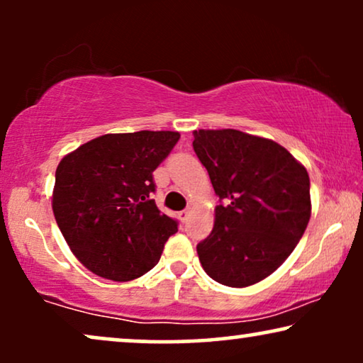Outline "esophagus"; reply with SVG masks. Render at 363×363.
<instances>
[{
  "label": "esophagus",
  "instance_id": "obj_1",
  "mask_svg": "<svg viewBox=\"0 0 363 363\" xmlns=\"http://www.w3.org/2000/svg\"><path fill=\"white\" fill-rule=\"evenodd\" d=\"M190 211H191V208H190V206L185 208V210H183V211H180V218H182V221H186V218H188V215H190Z\"/></svg>",
  "mask_w": 363,
  "mask_h": 363
}]
</instances>
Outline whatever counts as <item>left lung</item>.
I'll return each mask as SVG.
<instances>
[{
	"mask_svg": "<svg viewBox=\"0 0 363 363\" xmlns=\"http://www.w3.org/2000/svg\"><path fill=\"white\" fill-rule=\"evenodd\" d=\"M193 137V150L221 201L213 231L196 246L203 269L230 287L256 284L289 257L304 235L309 175L269 138L233 128H201Z\"/></svg>",
	"mask_w": 363,
	"mask_h": 363,
	"instance_id": "8db88e82",
	"label": "left lung"
}]
</instances>
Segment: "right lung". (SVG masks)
<instances>
[{
  "instance_id": "right-lung-1",
  "label": "right lung",
  "mask_w": 363,
  "mask_h": 363,
  "mask_svg": "<svg viewBox=\"0 0 363 363\" xmlns=\"http://www.w3.org/2000/svg\"><path fill=\"white\" fill-rule=\"evenodd\" d=\"M180 133H107L57 165L52 211L74 256L106 279H137L160 261L178 221L152 200L153 172Z\"/></svg>"
}]
</instances>
